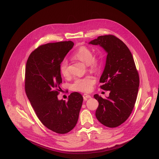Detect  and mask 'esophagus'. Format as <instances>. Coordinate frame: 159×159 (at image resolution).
Masks as SVG:
<instances>
[{
  "label": "esophagus",
  "mask_w": 159,
  "mask_h": 159,
  "mask_svg": "<svg viewBox=\"0 0 159 159\" xmlns=\"http://www.w3.org/2000/svg\"><path fill=\"white\" fill-rule=\"evenodd\" d=\"M83 98H84V100H87L88 98H91V96L90 95H89V94H86V93H84V94H83Z\"/></svg>",
  "instance_id": "1"
}]
</instances>
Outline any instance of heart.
I'll use <instances>...</instances> for the list:
<instances>
[{"label": "heart", "mask_w": 159, "mask_h": 159, "mask_svg": "<svg viewBox=\"0 0 159 159\" xmlns=\"http://www.w3.org/2000/svg\"><path fill=\"white\" fill-rule=\"evenodd\" d=\"M73 57L85 64L88 65L92 71L97 70L100 66L101 59L98 57H93L91 50L86 46L80 47L74 54ZM68 61L64 59L61 64V72L64 76H68L70 75L68 70ZM95 80L93 76H87L84 78H78L71 85V89L74 91L81 92H88L92 89Z\"/></svg>", "instance_id": "1"}]
</instances>
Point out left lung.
Returning <instances> with one entry per match:
<instances>
[{
  "label": "left lung",
  "instance_id": "8db88e82",
  "mask_svg": "<svg viewBox=\"0 0 159 159\" xmlns=\"http://www.w3.org/2000/svg\"><path fill=\"white\" fill-rule=\"evenodd\" d=\"M88 43L100 46L107 54L100 83L102 89L110 92L106 99L93 95L99 103L95 116L103 125L116 127L129 118L136 102L139 80L134 60L128 47L112 35L99 36Z\"/></svg>",
  "mask_w": 159,
  "mask_h": 159
}]
</instances>
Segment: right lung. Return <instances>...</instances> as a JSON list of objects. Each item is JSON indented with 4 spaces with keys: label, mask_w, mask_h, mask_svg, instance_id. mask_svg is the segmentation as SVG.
Segmentation results:
<instances>
[{
    "label": "right lung",
    "mask_w": 159,
    "mask_h": 159,
    "mask_svg": "<svg viewBox=\"0 0 159 159\" xmlns=\"http://www.w3.org/2000/svg\"><path fill=\"white\" fill-rule=\"evenodd\" d=\"M73 45L68 41L40 46L30 54L25 67V90L32 107L45 127L60 134L75 127L83 101L78 92L71 93L67 102L57 98V88L62 82L61 64Z\"/></svg>",
    "instance_id": "add662e5"
}]
</instances>
